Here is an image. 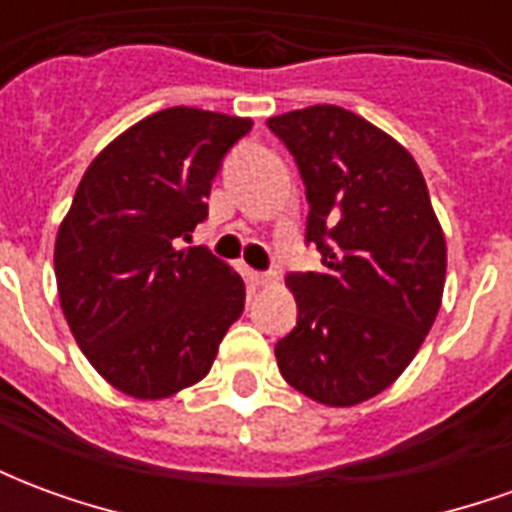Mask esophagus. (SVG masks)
Instances as JSON below:
<instances>
[{
    "label": "esophagus",
    "mask_w": 512,
    "mask_h": 512,
    "mask_svg": "<svg viewBox=\"0 0 512 512\" xmlns=\"http://www.w3.org/2000/svg\"><path fill=\"white\" fill-rule=\"evenodd\" d=\"M252 279L255 285H277V274L274 271H252Z\"/></svg>",
    "instance_id": "obj_1"
}]
</instances>
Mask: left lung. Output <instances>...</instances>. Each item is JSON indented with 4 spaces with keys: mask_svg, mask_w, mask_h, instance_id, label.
<instances>
[{
    "mask_svg": "<svg viewBox=\"0 0 512 512\" xmlns=\"http://www.w3.org/2000/svg\"><path fill=\"white\" fill-rule=\"evenodd\" d=\"M307 186V241L323 268L288 274L296 329L274 348L282 378L315 403H365L411 365L436 321L447 241L417 161L343 106L268 117Z\"/></svg>",
    "mask_w": 512,
    "mask_h": 512,
    "instance_id": "1",
    "label": "left lung"
}]
</instances>
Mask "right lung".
<instances>
[{
  "label": "right lung",
  "mask_w": 512,
  "mask_h": 512,
  "mask_svg": "<svg viewBox=\"0 0 512 512\" xmlns=\"http://www.w3.org/2000/svg\"><path fill=\"white\" fill-rule=\"evenodd\" d=\"M249 117L172 106L93 158L54 244L60 307L109 384L161 400L208 376L244 312L241 274L208 249H175L208 216L205 197Z\"/></svg>",
  "instance_id": "right-lung-1"
}]
</instances>
